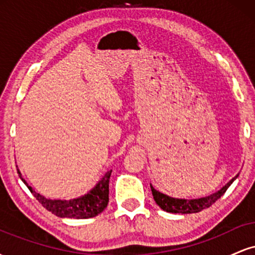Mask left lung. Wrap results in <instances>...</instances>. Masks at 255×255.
Masks as SVG:
<instances>
[{
  "label": "left lung",
  "instance_id": "left-lung-1",
  "mask_svg": "<svg viewBox=\"0 0 255 255\" xmlns=\"http://www.w3.org/2000/svg\"><path fill=\"white\" fill-rule=\"evenodd\" d=\"M239 177V174L235 177H233L225 186L222 187L218 192L212 193L209 197L204 198H198V199H178V198H172L169 195L163 194V193L156 191V189L151 186L152 195H153L154 201H156L158 206L162 210H164L166 212L170 213H195L200 212L201 210L207 209V207L211 206L212 204H215L222 195L227 192V189L229 188L230 184Z\"/></svg>",
  "mask_w": 255,
  "mask_h": 255
}]
</instances>
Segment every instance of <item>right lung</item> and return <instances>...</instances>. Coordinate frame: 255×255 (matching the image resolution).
I'll use <instances>...</instances> for the list:
<instances>
[{
	"instance_id": "obj_1",
	"label": "right lung",
	"mask_w": 255,
	"mask_h": 255,
	"mask_svg": "<svg viewBox=\"0 0 255 255\" xmlns=\"http://www.w3.org/2000/svg\"><path fill=\"white\" fill-rule=\"evenodd\" d=\"M111 171L113 170L105 172V175L98 181V183L83 197L71 199V200H61V199L52 200V199L43 197L42 194L34 191L31 186H28L27 182L21 177V172L17 169V174L22 182L27 186L32 194L48 211L56 215L57 217L75 219L96 217L104 211L109 203V180Z\"/></svg>"
}]
</instances>
